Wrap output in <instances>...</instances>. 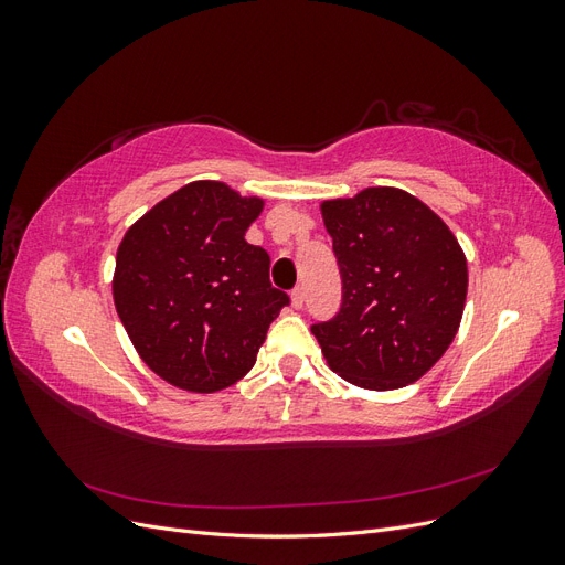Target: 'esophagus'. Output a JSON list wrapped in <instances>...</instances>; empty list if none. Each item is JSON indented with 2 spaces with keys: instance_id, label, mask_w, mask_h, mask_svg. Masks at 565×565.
<instances>
[{
  "instance_id": "34e87169",
  "label": "esophagus",
  "mask_w": 565,
  "mask_h": 565,
  "mask_svg": "<svg viewBox=\"0 0 565 565\" xmlns=\"http://www.w3.org/2000/svg\"><path fill=\"white\" fill-rule=\"evenodd\" d=\"M289 297H292L295 309H301V306H303V287H295L292 295H289Z\"/></svg>"
}]
</instances>
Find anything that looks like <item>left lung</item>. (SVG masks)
Listing matches in <instances>:
<instances>
[{
  "instance_id": "obj_1",
  "label": "left lung",
  "mask_w": 565,
  "mask_h": 565,
  "mask_svg": "<svg viewBox=\"0 0 565 565\" xmlns=\"http://www.w3.org/2000/svg\"><path fill=\"white\" fill-rule=\"evenodd\" d=\"M341 273L339 313L311 324L347 382L391 391L448 351L467 301V256L452 231L401 188L320 204Z\"/></svg>"
}]
</instances>
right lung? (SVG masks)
<instances>
[{
  "label": "right lung",
  "mask_w": 565,
  "mask_h": 565,
  "mask_svg": "<svg viewBox=\"0 0 565 565\" xmlns=\"http://www.w3.org/2000/svg\"><path fill=\"white\" fill-rule=\"evenodd\" d=\"M264 200L193 181L125 233L113 299L143 363L169 384L214 393L254 367L289 297L268 280L270 256L245 233Z\"/></svg>",
  "instance_id": "add662e5"
}]
</instances>
